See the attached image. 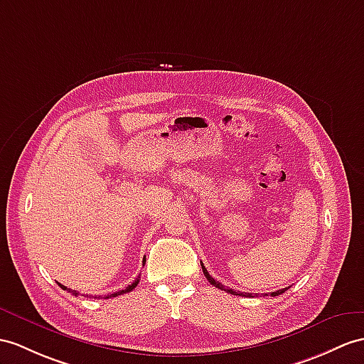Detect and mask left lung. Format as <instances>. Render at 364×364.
I'll use <instances>...</instances> for the list:
<instances>
[{
    "label": "left lung",
    "mask_w": 364,
    "mask_h": 364,
    "mask_svg": "<svg viewBox=\"0 0 364 364\" xmlns=\"http://www.w3.org/2000/svg\"><path fill=\"white\" fill-rule=\"evenodd\" d=\"M200 265H202V272H203V274H205V278L208 279V282L210 284H213L215 287H218V289H220V290H225V291H228V294H232V295H242V296H252L253 294H239V291H236V290H233V289H224V286L220 284V282H218V281H215L211 277H210V273L207 272V269H205V265H203L202 262H200ZM287 289H281V290H277V291H273L272 294V296H278V295H281V294H284Z\"/></svg>",
    "instance_id": "8db88e82"
}]
</instances>
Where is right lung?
<instances>
[{
    "mask_svg": "<svg viewBox=\"0 0 364 364\" xmlns=\"http://www.w3.org/2000/svg\"><path fill=\"white\" fill-rule=\"evenodd\" d=\"M145 262V261H144ZM140 278V277H139ZM139 278H136V281L134 282H132V284H129L125 290H120V291H115V294H112V295H108V296H106V298H114V296H119V295H123V294H128V291H131L132 289H134L137 284H139ZM60 287L61 289H63V290H69V291H73V294L74 295H77V291L75 290H70V289H68V287H65V286H61L60 284Z\"/></svg>",
    "mask_w": 364,
    "mask_h": 364,
    "instance_id": "1",
    "label": "right lung"
}]
</instances>
